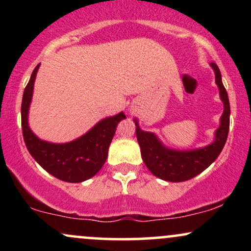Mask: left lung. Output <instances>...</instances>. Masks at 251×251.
Listing matches in <instances>:
<instances>
[{
  "label": "left lung",
  "mask_w": 251,
  "mask_h": 251,
  "mask_svg": "<svg viewBox=\"0 0 251 251\" xmlns=\"http://www.w3.org/2000/svg\"><path fill=\"white\" fill-rule=\"evenodd\" d=\"M215 71L216 83L220 88V96L224 103V111L221 117V125L215 132V142L205 148L191 151H176L163 146L160 140L151 132L140 129L137 119L135 134L140 146L142 158L146 168L152 175L168 181H185L191 179L209 168L226 145L230 125V103L226 89L222 82L220 68L215 62L210 63Z\"/></svg>",
  "instance_id": "1"
}]
</instances>
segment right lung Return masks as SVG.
<instances>
[{
	"label": "right lung",
	"instance_id": "add662e5",
	"mask_svg": "<svg viewBox=\"0 0 251 251\" xmlns=\"http://www.w3.org/2000/svg\"><path fill=\"white\" fill-rule=\"evenodd\" d=\"M39 67L37 65L31 73L22 97L21 124L25 146L31 157L48 174L68 183H81L96 176L102 168L118 124L126 117L120 112L117 116L102 119L87 133L71 143L53 144L39 139L28 125V111Z\"/></svg>",
	"mask_w": 251,
	"mask_h": 251
}]
</instances>
